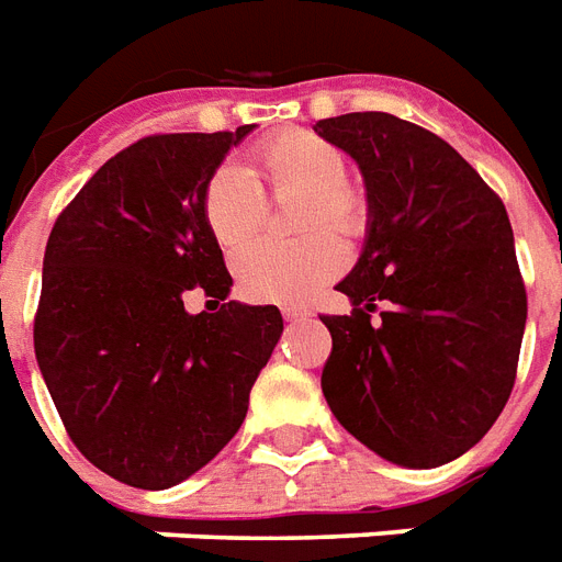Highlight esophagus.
<instances>
[{
  "label": "esophagus",
  "instance_id": "esophagus-1",
  "mask_svg": "<svg viewBox=\"0 0 562 562\" xmlns=\"http://www.w3.org/2000/svg\"><path fill=\"white\" fill-rule=\"evenodd\" d=\"M282 318H285V321L306 318V310H297V306H285V310H282Z\"/></svg>",
  "mask_w": 562,
  "mask_h": 562
}]
</instances>
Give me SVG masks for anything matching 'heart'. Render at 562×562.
<instances>
[{
  "mask_svg": "<svg viewBox=\"0 0 562 562\" xmlns=\"http://www.w3.org/2000/svg\"><path fill=\"white\" fill-rule=\"evenodd\" d=\"M345 149L310 128H285L250 153V170L217 167L203 191V217L221 250L241 252L265 217V194L303 196L297 229L357 235L366 224V200L348 179ZM345 268L341 244L318 233L294 247L259 244L235 262L244 297L259 303H303Z\"/></svg>",
  "mask_w": 562,
  "mask_h": 562,
  "instance_id": "obj_1",
  "label": "heart"
}]
</instances>
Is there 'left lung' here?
<instances>
[{"label":"left lung","mask_w":562,"mask_h":562,"mask_svg":"<svg viewBox=\"0 0 562 562\" xmlns=\"http://www.w3.org/2000/svg\"><path fill=\"white\" fill-rule=\"evenodd\" d=\"M315 132L357 161L368 191L366 244L336 285L353 312L321 318L333 336L321 389L366 448L436 469L481 442L516 383L528 294L507 209L409 120L357 111Z\"/></svg>","instance_id":"1"}]
</instances>
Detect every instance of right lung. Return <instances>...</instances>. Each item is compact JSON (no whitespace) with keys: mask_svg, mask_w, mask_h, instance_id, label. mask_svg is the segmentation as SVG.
Returning a JSON list of instances; mask_svg holds the SVG:
<instances>
[{"mask_svg":"<svg viewBox=\"0 0 562 562\" xmlns=\"http://www.w3.org/2000/svg\"><path fill=\"white\" fill-rule=\"evenodd\" d=\"M252 126L149 135L88 179L46 252L34 353L67 434L114 481L177 486L241 427L282 336L277 306L229 297L205 182ZM203 288L217 313L191 316Z\"/></svg>","mask_w":562,"mask_h":562,"instance_id":"obj_1","label":"right lung"}]
</instances>
